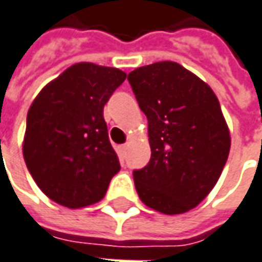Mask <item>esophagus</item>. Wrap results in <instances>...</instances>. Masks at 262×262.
I'll list each match as a JSON object with an SVG mask.
<instances>
[{
	"label": "esophagus",
	"mask_w": 262,
	"mask_h": 262,
	"mask_svg": "<svg viewBox=\"0 0 262 262\" xmlns=\"http://www.w3.org/2000/svg\"><path fill=\"white\" fill-rule=\"evenodd\" d=\"M126 149H127V143H124L120 146V157H124V154H126Z\"/></svg>",
	"instance_id": "obj_1"
}]
</instances>
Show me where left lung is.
<instances>
[{
	"label": "left lung",
	"instance_id": "obj_1",
	"mask_svg": "<svg viewBox=\"0 0 262 262\" xmlns=\"http://www.w3.org/2000/svg\"><path fill=\"white\" fill-rule=\"evenodd\" d=\"M148 119L150 159L133 171L139 199L164 214L194 209L212 191L229 157L230 133L213 90L177 62L127 75Z\"/></svg>",
	"mask_w": 262,
	"mask_h": 262
}]
</instances>
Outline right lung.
Returning a JSON list of instances; mask_svg holds the SVG:
<instances>
[{"label": "right lung", "instance_id": "1", "mask_svg": "<svg viewBox=\"0 0 262 262\" xmlns=\"http://www.w3.org/2000/svg\"><path fill=\"white\" fill-rule=\"evenodd\" d=\"M124 79L120 69L79 62L34 98L27 113L23 157L50 200L79 209L105 195L120 164L103 110Z\"/></svg>", "mask_w": 262, "mask_h": 262}]
</instances>
